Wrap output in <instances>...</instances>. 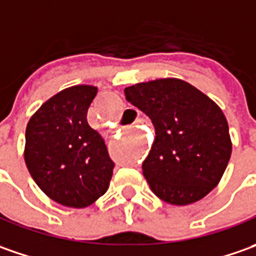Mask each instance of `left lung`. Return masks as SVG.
<instances>
[{"label": "left lung", "instance_id": "left-lung-1", "mask_svg": "<svg viewBox=\"0 0 256 256\" xmlns=\"http://www.w3.org/2000/svg\"><path fill=\"white\" fill-rule=\"evenodd\" d=\"M124 94L154 124L156 138L142 166L152 191L174 206L204 198L221 180L232 150L222 110L180 79L137 84Z\"/></svg>", "mask_w": 256, "mask_h": 256}]
</instances>
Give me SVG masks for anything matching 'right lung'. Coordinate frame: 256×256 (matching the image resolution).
Listing matches in <instances>:
<instances>
[{
    "instance_id": "add662e5",
    "label": "right lung",
    "mask_w": 256,
    "mask_h": 256,
    "mask_svg": "<svg viewBox=\"0 0 256 256\" xmlns=\"http://www.w3.org/2000/svg\"><path fill=\"white\" fill-rule=\"evenodd\" d=\"M98 93L89 84L72 86L40 106L25 132V163L49 198L84 208L102 197L114 163L102 136L89 126L88 109Z\"/></svg>"
}]
</instances>
